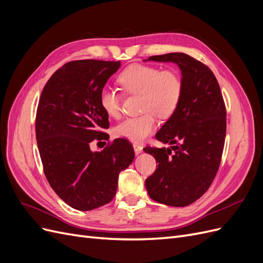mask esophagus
Here are the masks:
<instances>
[{
  "label": "esophagus",
  "mask_w": 263,
  "mask_h": 263,
  "mask_svg": "<svg viewBox=\"0 0 263 263\" xmlns=\"http://www.w3.org/2000/svg\"><path fill=\"white\" fill-rule=\"evenodd\" d=\"M134 150H135V154L139 155L142 153V146H140L139 144H134Z\"/></svg>",
  "instance_id": "obj_1"
}]
</instances>
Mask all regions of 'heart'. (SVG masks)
I'll list each match as a JSON object with an SVG mask.
<instances>
[{"label": "heart", "instance_id": "obj_1", "mask_svg": "<svg viewBox=\"0 0 263 263\" xmlns=\"http://www.w3.org/2000/svg\"><path fill=\"white\" fill-rule=\"evenodd\" d=\"M117 82L125 93L141 97L140 112L144 114L127 118L115 128L118 137L136 142L146 139L155 130L156 116L165 119L174 114L183 94L182 77L176 69L161 70L156 66L134 63L119 73ZM99 101L107 116H121L122 99L116 90L104 86Z\"/></svg>", "mask_w": 263, "mask_h": 263}]
</instances>
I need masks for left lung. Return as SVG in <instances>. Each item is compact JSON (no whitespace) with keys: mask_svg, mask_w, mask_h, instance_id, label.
<instances>
[{"mask_svg":"<svg viewBox=\"0 0 263 263\" xmlns=\"http://www.w3.org/2000/svg\"><path fill=\"white\" fill-rule=\"evenodd\" d=\"M148 60L174 62L182 72L183 94L174 114L156 134L170 148L147 146L158 168L146 180L154 201L182 208L209 190L218 171L226 136V107L212 70L191 55L172 52Z\"/></svg>","mask_w":263,"mask_h":263,"instance_id":"obj_1","label":"left lung"}]
</instances>
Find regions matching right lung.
Segmentation results:
<instances>
[{"mask_svg":"<svg viewBox=\"0 0 263 263\" xmlns=\"http://www.w3.org/2000/svg\"><path fill=\"white\" fill-rule=\"evenodd\" d=\"M121 67L119 61L67 62L44 86L36 113V139L45 176L63 202L91 211L113 200L118 174L135 158L128 140L117 138L102 151L93 140L106 139L108 116L100 91Z\"/></svg>","mask_w":263,"mask_h":263,"instance_id":"add662e5","label":"right lung"}]
</instances>
